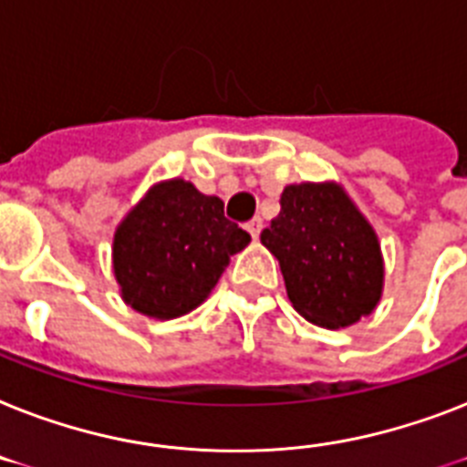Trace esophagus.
Masks as SVG:
<instances>
[{
    "instance_id": "obj_1",
    "label": "esophagus",
    "mask_w": 467,
    "mask_h": 467,
    "mask_svg": "<svg viewBox=\"0 0 467 467\" xmlns=\"http://www.w3.org/2000/svg\"><path fill=\"white\" fill-rule=\"evenodd\" d=\"M261 230H264V221L261 218H252V221L246 223V233L252 234L254 240H259Z\"/></svg>"
}]
</instances>
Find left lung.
Returning a JSON list of instances; mask_svg holds the SVG:
<instances>
[{
	"label": "left lung",
	"mask_w": 467,
	"mask_h": 467,
	"mask_svg": "<svg viewBox=\"0 0 467 467\" xmlns=\"http://www.w3.org/2000/svg\"><path fill=\"white\" fill-rule=\"evenodd\" d=\"M261 244L278 259L287 297L306 321L345 328L377 309L384 293L381 244L338 182L287 184Z\"/></svg>",
	"instance_id": "1"
}]
</instances>
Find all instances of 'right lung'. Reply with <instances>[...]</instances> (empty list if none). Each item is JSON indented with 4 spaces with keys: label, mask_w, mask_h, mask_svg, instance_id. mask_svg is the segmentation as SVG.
Instances as JSON below:
<instances>
[{
    "label": "right lung",
    "mask_w": 467,
    "mask_h": 467,
    "mask_svg": "<svg viewBox=\"0 0 467 467\" xmlns=\"http://www.w3.org/2000/svg\"><path fill=\"white\" fill-rule=\"evenodd\" d=\"M252 242L230 223L218 196L187 180H165L117 225L112 271L122 299L150 319H177L203 302L230 256Z\"/></svg>",
    "instance_id": "obj_1"
}]
</instances>
